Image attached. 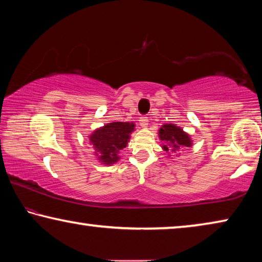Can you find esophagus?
Wrapping results in <instances>:
<instances>
[{"mask_svg": "<svg viewBox=\"0 0 262 262\" xmlns=\"http://www.w3.org/2000/svg\"><path fill=\"white\" fill-rule=\"evenodd\" d=\"M140 126L143 127V128H146L148 126V118L146 115H142L140 118Z\"/></svg>", "mask_w": 262, "mask_h": 262, "instance_id": "34e87169", "label": "esophagus"}]
</instances>
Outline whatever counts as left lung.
Listing matches in <instances>:
<instances>
[{"label": "left lung", "instance_id": "obj_1", "mask_svg": "<svg viewBox=\"0 0 262 262\" xmlns=\"http://www.w3.org/2000/svg\"><path fill=\"white\" fill-rule=\"evenodd\" d=\"M160 140L163 141V149L165 151H176L178 149L191 146L190 136L175 124H163L159 132Z\"/></svg>", "mask_w": 262, "mask_h": 262}]
</instances>
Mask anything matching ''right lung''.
Returning a JSON list of instances; mask_svg holds the SVG:
<instances>
[{
  "label": "right lung",
  "mask_w": 262,
  "mask_h": 262,
  "mask_svg": "<svg viewBox=\"0 0 262 262\" xmlns=\"http://www.w3.org/2000/svg\"><path fill=\"white\" fill-rule=\"evenodd\" d=\"M135 124L129 122H111L94 130L90 142L95 149L99 161L103 164H113L118 161L119 151L127 147L130 133Z\"/></svg>",
  "instance_id": "obj_1"
}]
</instances>
